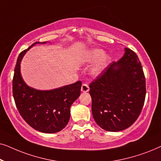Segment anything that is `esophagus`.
Returning <instances> with one entry per match:
<instances>
[{
    "label": "esophagus",
    "mask_w": 161,
    "mask_h": 161,
    "mask_svg": "<svg viewBox=\"0 0 161 161\" xmlns=\"http://www.w3.org/2000/svg\"><path fill=\"white\" fill-rule=\"evenodd\" d=\"M89 86H88L87 84H86V83H83V84H82V86H81V92H89Z\"/></svg>",
    "instance_id": "esophagus-1"
}]
</instances>
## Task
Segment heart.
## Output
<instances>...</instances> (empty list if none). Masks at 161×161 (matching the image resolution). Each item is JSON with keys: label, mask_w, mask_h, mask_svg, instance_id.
Listing matches in <instances>:
<instances>
[{"label": "heart", "mask_w": 161, "mask_h": 161, "mask_svg": "<svg viewBox=\"0 0 161 161\" xmlns=\"http://www.w3.org/2000/svg\"><path fill=\"white\" fill-rule=\"evenodd\" d=\"M97 61L91 69V73L93 75H98L106 67L109 61L108 55H103V50L100 49H93L87 52L83 56V61L85 62H94Z\"/></svg>", "instance_id": "1"}]
</instances>
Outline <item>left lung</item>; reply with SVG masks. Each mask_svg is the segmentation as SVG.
<instances>
[{
    "label": "left lung",
    "instance_id": "obj_1",
    "mask_svg": "<svg viewBox=\"0 0 161 161\" xmlns=\"http://www.w3.org/2000/svg\"><path fill=\"white\" fill-rule=\"evenodd\" d=\"M113 61L89 84L92 111L101 128L117 132L128 128L139 116L146 97L142 64L133 50Z\"/></svg>",
    "mask_w": 161,
    "mask_h": 161
}]
</instances>
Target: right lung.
Returning a JSON list of instances; mask_svg holds the SVG:
<instances>
[{"instance_id": "add662e5", "label": "right lung", "mask_w": 161, "mask_h": 161, "mask_svg": "<svg viewBox=\"0 0 161 161\" xmlns=\"http://www.w3.org/2000/svg\"><path fill=\"white\" fill-rule=\"evenodd\" d=\"M19 53L14 68L12 92L15 105L24 120L33 128L45 133L61 131L68 124L70 107L80 94V80L50 91L28 86L20 75V61L26 52ZM45 43V42H43Z\"/></svg>"}]
</instances>
